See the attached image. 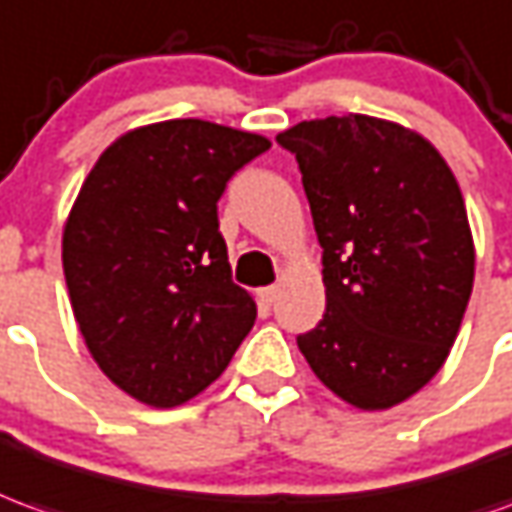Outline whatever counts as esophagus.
<instances>
[{
    "instance_id": "34e87169",
    "label": "esophagus",
    "mask_w": 512,
    "mask_h": 512,
    "mask_svg": "<svg viewBox=\"0 0 512 512\" xmlns=\"http://www.w3.org/2000/svg\"><path fill=\"white\" fill-rule=\"evenodd\" d=\"M257 296H260V302L271 305V302L280 296V288H277V285H266V288H260V291H257Z\"/></svg>"
}]
</instances>
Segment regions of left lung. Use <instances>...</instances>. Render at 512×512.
<instances>
[{
    "label": "left lung",
    "instance_id": "1",
    "mask_svg": "<svg viewBox=\"0 0 512 512\" xmlns=\"http://www.w3.org/2000/svg\"><path fill=\"white\" fill-rule=\"evenodd\" d=\"M296 155L318 244L324 318L296 343L343 402L388 410L438 374L474 285V241L441 152L393 121L327 116L277 135Z\"/></svg>",
    "mask_w": 512,
    "mask_h": 512
}]
</instances>
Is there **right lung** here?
Masks as SVG:
<instances>
[{
    "label": "right lung",
    "instance_id": "obj_1",
    "mask_svg": "<svg viewBox=\"0 0 512 512\" xmlns=\"http://www.w3.org/2000/svg\"><path fill=\"white\" fill-rule=\"evenodd\" d=\"M271 141L202 119L124 132L85 177L63 274L96 366L132 399L177 407L230 366L257 318L219 232L227 182Z\"/></svg>",
    "mask_w": 512,
    "mask_h": 512
}]
</instances>
